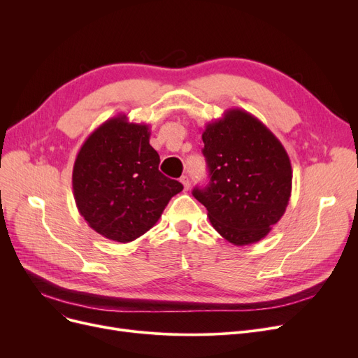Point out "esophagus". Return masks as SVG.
I'll return each instance as SVG.
<instances>
[{"label":"esophagus","instance_id":"1","mask_svg":"<svg viewBox=\"0 0 358 358\" xmlns=\"http://www.w3.org/2000/svg\"><path fill=\"white\" fill-rule=\"evenodd\" d=\"M180 181H181V184L184 185V190H189V189H190V178H189V177L182 176V177L180 178Z\"/></svg>","mask_w":358,"mask_h":358}]
</instances>
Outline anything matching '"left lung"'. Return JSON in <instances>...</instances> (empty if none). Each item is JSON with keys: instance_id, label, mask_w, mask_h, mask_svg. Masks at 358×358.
<instances>
[{"instance_id": "obj_1", "label": "left lung", "mask_w": 358, "mask_h": 358, "mask_svg": "<svg viewBox=\"0 0 358 358\" xmlns=\"http://www.w3.org/2000/svg\"><path fill=\"white\" fill-rule=\"evenodd\" d=\"M210 181L193 196L212 227L234 245L266 238L292 196V164L285 146L251 113L229 108L201 135Z\"/></svg>"}]
</instances>
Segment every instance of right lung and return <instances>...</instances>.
Returning a JSON list of instances; mask_svg holds the SVG:
<instances>
[{
    "label": "right lung",
    "instance_id": "right-lung-1",
    "mask_svg": "<svg viewBox=\"0 0 358 358\" xmlns=\"http://www.w3.org/2000/svg\"><path fill=\"white\" fill-rule=\"evenodd\" d=\"M149 138L148 124L119 115L92 131L75 159L72 190L78 212L107 239L126 243L142 236L182 190L181 182L161 174Z\"/></svg>",
    "mask_w": 358,
    "mask_h": 358
}]
</instances>
